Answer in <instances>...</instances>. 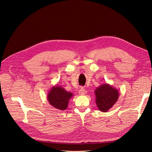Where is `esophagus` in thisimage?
<instances>
[{
    "label": "esophagus",
    "instance_id": "1",
    "mask_svg": "<svg viewBox=\"0 0 152 152\" xmlns=\"http://www.w3.org/2000/svg\"><path fill=\"white\" fill-rule=\"evenodd\" d=\"M86 91L85 89H83V88H80V90L79 91V94L80 95L83 96V95L86 94Z\"/></svg>",
    "mask_w": 152,
    "mask_h": 152
}]
</instances>
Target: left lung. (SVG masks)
I'll list each match as a JSON object with an SVG mask.
<instances>
[{"instance_id": "8db88e82", "label": "left lung", "mask_w": 152, "mask_h": 152, "mask_svg": "<svg viewBox=\"0 0 152 152\" xmlns=\"http://www.w3.org/2000/svg\"><path fill=\"white\" fill-rule=\"evenodd\" d=\"M94 93L96 103L99 110L102 112L109 111L119 97L118 90L107 83L99 86L95 90Z\"/></svg>"}]
</instances>
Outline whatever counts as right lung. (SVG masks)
I'll return each mask as SVG.
<instances>
[{"label": "right lung", "mask_w": 152, "mask_h": 152, "mask_svg": "<svg viewBox=\"0 0 152 152\" xmlns=\"http://www.w3.org/2000/svg\"><path fill=\"white\" fill-rule=\"evenodd\" d=\"M73 94L67 91L62 86L54 85L48 93V100L50 105L59 110H66Z\"/></svg>", "instance_id": "add662e5"}]
</instances>
